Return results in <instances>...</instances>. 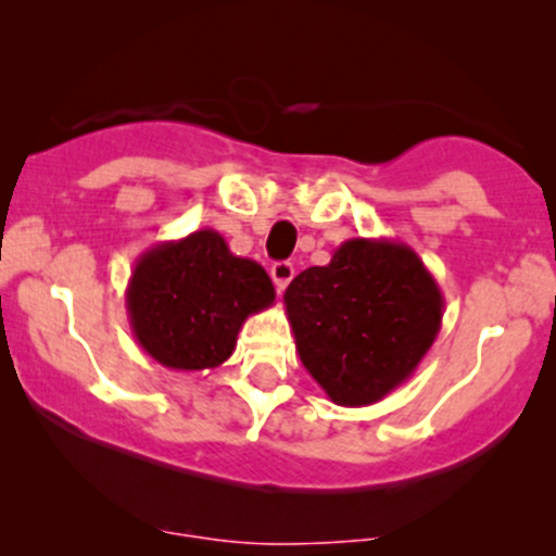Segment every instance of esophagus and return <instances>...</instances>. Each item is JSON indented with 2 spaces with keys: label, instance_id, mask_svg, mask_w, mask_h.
I'll return each instance as SVG.
<instances>
[{
  "label": "esophagus",
  "instance_id": "1",
  "mask_svg": "<svg viewBox=\"0 0 556 556\" xmlns=\"http://www.w3.org/2000/svg\"><path fill=\"white\" fill-rule=\"evenodd\" d=\"M292 277H295V266H292L290 261H277V264L271 266V279H274V285H277L279 292H282L285 287L292 282Z\"/></svg>",
  "mask_w": 556,
  "mask_h": 556
}]
</instances>
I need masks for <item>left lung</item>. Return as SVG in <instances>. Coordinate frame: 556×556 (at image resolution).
Here are the masks:
<instances>
[{
    "mask_svg": "<svg viewBox=\"0 0 556 556\" xmlns=\"http://www.w3.org/2000/svg\"><path fill=\"white\" fill-rule=\"evenodd\" d=\"M285 311L305 371L334 405L363 407L410 379L442 329L444 298L410 245L353 238L292 279Z\"/></svg>",
    "mask_w": 556,
    "mask_h": 556,
    "instance_id": "left-lung-1",
    "label": "left lung"
}]
</instances>
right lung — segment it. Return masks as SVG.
Masks as SVG:
<instances>
[{"mask_svg": "<svg viewBox=\"0 0 556 556\" xmlns=\"http://www.w3.org/2000/svg\"><path fill=\"white\" fill-rule=\"evenodd\" d=\"M274 298L264 266L235 256L216 229L149 248L125 290L138 344L172 371L222 366L245 318L269 308Z\"/></svg>", "mask_w": 556, "mask_h": 556, "instance_id": "1", "label": "right lung"}]
</instances>
